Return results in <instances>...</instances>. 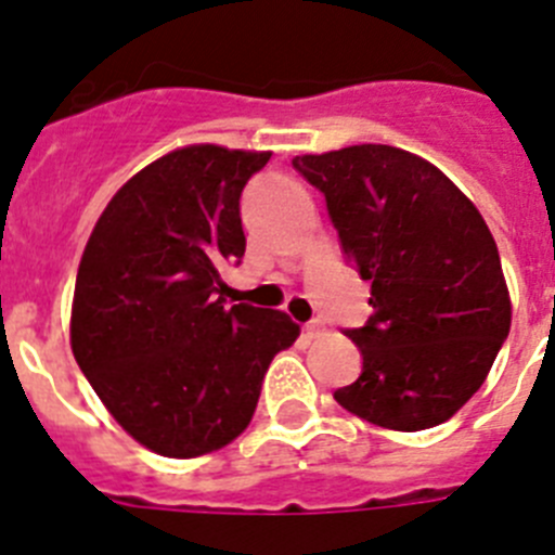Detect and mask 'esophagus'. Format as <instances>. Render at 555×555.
Listing matches in <instances>:
<instances>
[{
    "label": "esophagus",
    "instance_id": "esophagus-1",
    "mask_svg": "<svg viewBox=\"0 0 555 555\" xmlns=\"http://www.w3.org/2000/svg\"><path fill=\"white\" fill-rule=\"evenodd\" d=\"M322 327H325V325H322L320 320H313V322H308L306 327H302V333H306V338H317L322 333Z\"/></svg>",
    "mask_w": 555,
    "mask_h": 555
}]
</instances>
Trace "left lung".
<instances>
[{"label":"left lung","mask_w":555,"mask_h":555,"mask_svg":"<svg viewBox=\"0 0 555 555\" xmlns=\"http://www.w3.org/2000/svg\"><path fill=\"white\" fill-rule=\"evenodd\" d=\"M325 194L341 253L372 283V317L345 331L361 350L338 405L391 430L442 425L480 389L512 327L487 222L448 175L411 152L358 144L297 155Z\"/></svg>","instance_id":"left-lung-1"}]
</instances>
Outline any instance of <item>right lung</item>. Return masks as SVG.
I'll return each instance as SVG.
<instances>
[{
  "label": "right lung",
  "mask_w": 555,
  "mask_h": 555,
  "mask_svg": "<svg viewBox=\"0 0 555 555\" xmlns=\"http://www.w3.org/2000/svg\"><path fill=\"white\" fill-rule=\"evenodd\" d=\"M272 152L191 144L132 175L102 210L77 269L72 352L127 434L169 459L233 442L272 358L300 327L228 306L219 269L247 247L238 199Z\"/></svg>",
  "instance_id": "1"
}]
</instances>
